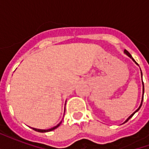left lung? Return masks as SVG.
I'll return each mask as SVG.
<instances>
[{
  "label": "left lung",
  "instance_id": "8db88e82",
  "mask_svg": "<svg viewBox=\"0 0 149 149\" xmlns=\"http://www.w3.org/2000/svg\"><path fill=\"white\" fill-rule=\"evenodd\" d=\"M124 52H125V53H126V54H127V55H128V56H129V57H130V58L132 59V60H133V61H135V60H134V59H133V58H132V57L131 54H130V53H129V52H128V51H127V50H126V49H125V51H124ZM135 63H136V64H137V63H136V61H135ZM137 65H138V64H137ZM141 76H142V72H141ZM144 82H143V98H144ZM143 98H142V101H141V105H140V107H139V108H138L136 110V112H133V113H132V115L130 116H129V117H128V118L127 119V120H126V121H125V122H127V121H128V120H129V119L131 118L132 116L134 115L135 113H136V112H137L138 110H139V109H141V105H142V102H143Z\"/></svg>",
  "mask_w": 149,
  "mask_h": 149
}]
</instances>
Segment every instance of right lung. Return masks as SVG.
Wrapping results in <instances>:
<instances>
[{"instance_id":"obj_1","label":"right lung","mask_w":149,"mask_h":149,"mask_svg":"<svg viewBox=\"0 0 149 149\" xmlns=\"http://www.w3.org/2000/svg\"><path fill=\"white\" fill-rule=\"evenodd\" d=\"M61 123H60V124H58V125H56V126H55V127H53V128H50V129H47V130H42V129H37V128H33V130H35V131L39 132H50V131H52V130H54L55 128H58L59 126H60V125H61Z\"/></svg>"}]
</instances>
